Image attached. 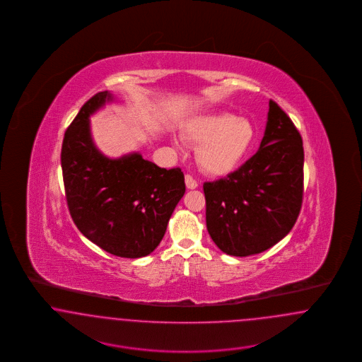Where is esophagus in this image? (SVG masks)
<instances>
[{
  "mask_svg": "<svg viewBox=\"0 0 362 362\" xmlns=\"http://www.w3.org/2000/svg\"><path fill=\"white\" fill-rule=\"evenodd\" d=\"M185 180H186V186H187V189H194L198 187V182H197L191 175H189V173L185 176Z\"/></svg>",
  "mask_w": 362,
  "mask_h": 362,
  "instance_id": "34e87169",
  "label": "esophagus"
}]
</instances>
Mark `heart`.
<instances>
[{"label": "heart", "mask_w": 362, "mask_h": 362, "mask_svg": "<svg viewBox=\"0 0 362 362\" xmlns=\"http://www.w3.org/2000/svg\"><path fill=\"white\" fill-rule=\"evenodd\" d=\"M186 138L199 145L197 160L211 175L232 173L250 151L255 129L252 123L228 112L209 114L189 123Z\"/></svg>", "instance_id": "obj_1"}]
</instances>
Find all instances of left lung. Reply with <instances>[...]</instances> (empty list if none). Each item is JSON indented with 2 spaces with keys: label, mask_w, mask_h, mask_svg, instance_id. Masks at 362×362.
Listing matches in <instances>:
<instances>
[{
  "label": "left lung",
  "mask_w": 362,
  "mask_h": 362,
  "mask_svg": "<svg viewBox=\"0 0 362 362\" xmlns=\"http://www.w3.org/2000/svg\"><path fill=\"white\" fill-rule=\"evenodd\" d=\"M269 107L258 152L226 177L204 183L207 232L228 255L269 250L292 230L301 210L303 139L274 100Z\"/></svg>",
  "instance_id": "8db88e82"
}]
</instances>
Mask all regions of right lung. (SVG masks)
Masks as SVG:
<instances>
[{"instance_id": "right-lung-1", "label": "right lung", "mask_w": 362, "mask_h": 362, "mask_svg": "<svg viewBox=\"0 0 362 362\" xmlns=\"http://www.w3.org/2000/svg\"><path fill=\"white\" fill-rule=\"evenodd\" d=\"M111 95L92 96L65 132L61 165L73 223L86 239L121 258L153 252L186 191L177 168H160L138 153L118 160L93 145L89 115Z\"/></svg>"}]
</instances>
